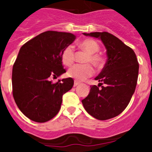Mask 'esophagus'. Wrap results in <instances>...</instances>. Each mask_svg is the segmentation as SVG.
I'll use <instances>...</instances> for the list:
<instances>
[{
  "mask_svg": "<svg viewBox=\"0 0 152 152\" xmlns=\"http://www.w3.org/2000/svg\"><path fill=\"white\" fill-rule=\"evenodd\" d=\"M80 84V83L78 82V81H77V80H75V83H74V87H77V85H79Z\"/></svg>",
  "mask_w": 152,
  "mask_h": 152,
  "instance_id": "esophagus-1",
  "label": "esophagus"
}]
</instances>
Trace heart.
<instances>
[{"mask_svg": "<svg viewBox=\"0 0 152 152\" xmlns=\"http://www.w3.org/2000/svg\"><path fill=\"white\" fill-rule=\"evenodd\" d=\"M80 46L89 53L86 62H91L94 66L98 67L102 64V58L96 52L100 49L99 44L94 39H85L80 43ZM61 59L63 64L70 66L75 59V50L72 45H69L64 49L61 52ZM94 73V69L90 64H75L68 71L70 77L77 80H84L91 77Z\"/></svg>", "mask_w": 152, "mask_h": 152, "instance_id": "obj_1", "label": "heart"}]
</instances>
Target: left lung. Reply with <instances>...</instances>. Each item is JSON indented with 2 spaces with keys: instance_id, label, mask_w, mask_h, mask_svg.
<instances>
[{
  "instance_id": "left-lung-1",
  "label": "left lung",
  "mask_w": 152,
  "mask_h": 152,
  "mask_svg": "<svg viewBox=\"0 0 152 152\" xmlns=\"http://www.w3.org/2000/svg\"><path fill=\"white\" fill-rule=\"evenodd\" d=\"M83 34L100 39L107 49V60L95 80L100 86H91L89 94L82 100L85 110L99 120L121 113L135 92L139 75V62L135 52L120 39L107 32Z\"/></svg>"
}]
</instances>
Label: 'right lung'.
<instances>
[{"label":"right lung","instance_id":"1","mask_svg":"<svg viewBox=\"0 0 152 152\" xmlns=\"http://www.w3.org/2000/svg\"><path fill=\"white\" fill-rule=\"evenodd\" d=\"M76 39L72 33L46 31L24 44L12 72L13 96L17 107L29 119L45 123L61 108L62 96L72 89V77L52 83L66 71L61 52Z\"/></svg>","mask_w":152,"mask_h":152}]
</instances>
